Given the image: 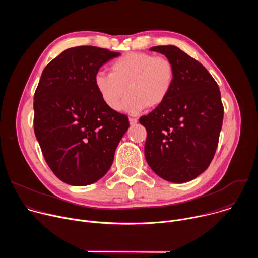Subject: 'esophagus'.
<instances>
[{
    "label": "esophagus",
    "mask_w": 258,
    "mask_h": 258,
    "mask_svg": "<svg viewBox=\"0 0 258 258\" xmlns=\"http://www.w3.org/2000/svg\"><path fill=\"white\" fill-rule=\"evenodd\" d=\"M128 121H130V124H131V125H135V124H137V122H138V119H137V118H133V117H130V118H128Z\"/></svg>",
    "instance_id": "1"
}]
</instances>
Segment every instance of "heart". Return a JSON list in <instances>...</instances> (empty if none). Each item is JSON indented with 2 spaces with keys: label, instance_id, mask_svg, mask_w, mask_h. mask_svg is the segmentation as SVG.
<instances>
[{
  "label": "heart",
  "instance_id": "b5f03b06",
  "mask_svg": "<svg viewBox=\"0 0 258 258\" xmlns=\"http://www.w3.org/2000/svg\"><path fill=\"white\" fill-rule=\"evenodd\" d=\"M110 73L98 72L94 85L103 103L118 110L127 92L122 109L138 114L147 107L155 108L168 97L174 83V67L166 57L132 52L110 64Z\"/></svg>",
  "mask_w": 258,
  "mask_h": 258
}]
</instances>
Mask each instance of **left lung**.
Instances as JSON below:
<instances>
[{"label":"left lung","instance_id":"left-lung-1","mask_svg":"<svg viewBox=\"0 0 258 258\" xmlns=\"http://www.w3.org/2000/svg\"><path fill=\"white\" fill-rule=\"evenodd\" d=\"M150 51L165 55L174 67L166 100L140 118L147 130L145 157L152 170L171 182H186L210 164L223 125L220 91L207 69L175 46Z\"/></svg>","mask_w":258,"mask_h":258}]
</instances>
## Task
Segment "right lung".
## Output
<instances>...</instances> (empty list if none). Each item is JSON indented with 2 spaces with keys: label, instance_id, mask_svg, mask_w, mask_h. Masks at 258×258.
Segmentation results:
<instances>
[{
  "label": "right lung",
  "instance_id": "obj_1",
  "mask_svg": "<svg viewBox=\"0 0 258 258\" xmlns=\"http://www.w3.org/2000/svg\"><path fill=\"white\" fill-rule=\"evenodd\" d=\"M120 53L93 46L70 48L43 70L34 93V134L54 174L71 186H88L111 167L127 131L126 115L101 100L94 78Z\"/></svg>",
  "mask_w": 258,
  "mask_h": 258
}]
</instances>
